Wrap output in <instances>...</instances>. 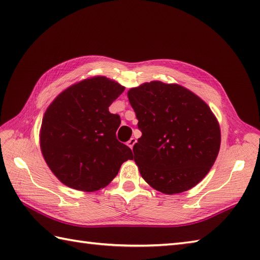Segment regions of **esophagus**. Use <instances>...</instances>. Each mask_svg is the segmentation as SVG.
<instances>
[{"instance_id":"34e87169","label":"esophagus","mask_w":260,"mask_h":260,"mask_svg":"<svg viewBox=\"0 0 260 260\" xmlns=\"http://www.w3.org/2000/svg\"><path fill=\"white\" fill-rule=\"evenodd\" d=\"M136 142H137V141H136V139H134V137H132V139H131L128 142H127V145L129 146L131 150H133V146H134V144H135Z\"/></svg>"}]
</instances>
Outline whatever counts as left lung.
<instances>
[{
    "mask_svg": "<svg viewBox=\"0 0 260 260\" xmlns=\"http://www.w3.org/2000/svg\"><path fill=\"white\" fill-rule=\"evenodd\" d=\"M142 136L133 147L142 178L164 194L192 189L215 162L221 132L211 109L178 84L151 81L127 91Z\"/></svg>",
    "mask_w": 260,
    "mask_h": 260,
    "instance_id": "1",
    "label": "left lung"
}]
</instances>
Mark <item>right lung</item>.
<instances>
[{
    "label": "right lung",
    "instance_id": "right-lung-1",
    "mask_svg": "<svg viewBox=\"0 0 260 260\" xmlns=\"http://www.w3.org/2000/svg\"><path fill=\"white\" fill-rule=\"evenodd\" d=\"M125 90L117 81L96 76L68 87L42 118L40 147L58 180L71 189L92 192L108 185L132 150L116 139L118 115L108 107Z\"/></svg>",
    "mask_w": 260,
    "mask_h": 260
}]
</instances>
